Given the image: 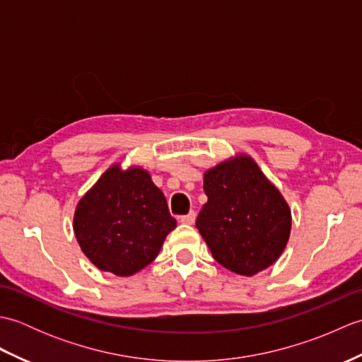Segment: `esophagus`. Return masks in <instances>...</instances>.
<instances>
[{"mask_svg":"<svg viewBox=\"0 0 362 362\" xmlns=\"http://www.w3.org/2000/svg\"><path fill=\"white\" fill-rule=\"evenodd\" d=\"M182 224H193L196 221V213L194 211H189L188 214H183V216L179 218Z\"/></svg>","mask_w":362,"mask_h":362,"instance_id":"obj_1","label":"esophagus"}]
</instances>
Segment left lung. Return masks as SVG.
Wrapping results in <instances>:
<instances>
[{"mask_svg":"<svg viewBox=\"0 0 362 362\" xmlns=\"http://www.w3.org/2000/svg\"><path fill=\"white\" fill-rule=\"evenodd\" d=\"M209 201L196 227L213 258L235 274L252 276L275 263L291 233V210L247 156L230 158L204 175Z\"/></svg>","mask_w":362,"mask_h":362,"instance_id":"1","label":"left lung"}]
</instances>
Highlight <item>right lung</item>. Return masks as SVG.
<instances>
[{
	"mask_svg": "<svg viewBox=\"0 0 362 362\" xmlns=\"http://www.w3.org/2000/svg\"><path fill=\"white\" fill-rule=\"evenodd\" d=\"M177 226L148 171L115 165L87 191L74 213V235L98 269L134 275L152 263Z\"/></svg>",
	"mask_w": 362,
	"mask_h": 362,
	"instance_id": "obj_1",
	"label": "right lung"
}]
</instances>
